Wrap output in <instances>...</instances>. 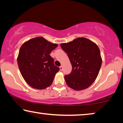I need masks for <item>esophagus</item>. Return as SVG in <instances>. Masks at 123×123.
Segmentation results:
<instances>
[{
  "instance_id": "obj_1",
  "label": "esophagus",
  "mask_w": 123,
  "mask_h": 123,
  "mask_svg": "<svg viewBox=\"0 0 123 123\" xmlns=\"http://www.w3.org/2000/svg\"><path fill=\"white\" fill-rule=\"evenodd\" d=\"M60 71H63V66H60Z\"/></svg>"
}]
</instances>
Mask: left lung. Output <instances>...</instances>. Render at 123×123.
I'll use <instances>...</instances> for the list:
<instances>
[{
  "label": "left lung",
  "instance_id": "left-lung-1",
  "mask_svg": "<svg viewBox=\"0 0 123 123\" xmlns=\"http://www.w3.org/2000/svg\"><path fill=\"white\" fill-rule=\"evenodd\" d=\"M61 47L67 53L72 66L71 73L65 75L66 84L77 91L87 88L96 80L102 65L98 47L85 38L62 43Z\"/></svg>",
  "mask_w": 123,
  "mask_h": 123
}]
</instances>
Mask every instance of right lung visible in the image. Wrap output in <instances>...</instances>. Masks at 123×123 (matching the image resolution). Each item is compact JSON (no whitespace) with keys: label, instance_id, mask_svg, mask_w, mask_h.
<instances>
[{"label":"right lung","instance_id":"obj_1","mask_svg":"<svg viewBox=\"0 0 123 123\" xmlns=\"http://www.w3.org/2000/svg\"><path fill=\"white\" fill-rule=\"evenodd\" d=\"M58 45L42 37L27 41L19 49L17 64L23 79L31 87L44 89L50 86L60 68L50 55Z\"/></svg>","mask_w":123,"mask_h":123}]
</instances>
